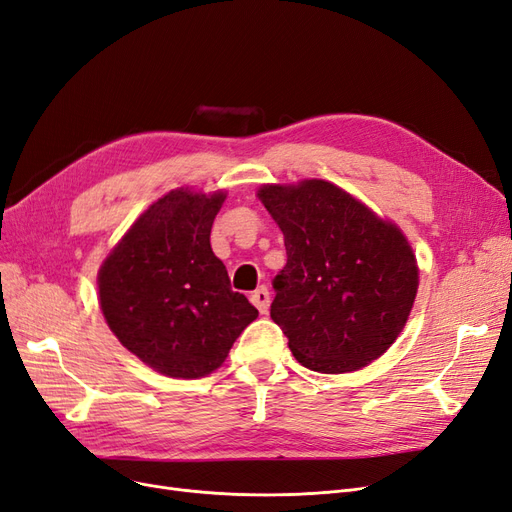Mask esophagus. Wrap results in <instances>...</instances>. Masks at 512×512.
I'll return each mask as SVG.
<instances>
[{
    "label": "esophagus",
    "mask_w": 512,
    "mask_h": 512,
    "mask_svg": "<svg viewBox=\"0 0 512 512\" xmlns=\"http://www.w3.org/2000/svg\"><path fill=\"white\" fill-rule=\"evenodd\" d=\"M252 303H254V307H256L262 315L269 311V305H271V294H269L267 286H260L258 290H254V292H252Z\"/></svg>",
    "instance_id": "esophagus-1"
}]
</instances>
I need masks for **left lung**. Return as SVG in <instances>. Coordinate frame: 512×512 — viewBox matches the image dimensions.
<instances>
[{
	"label": "left lung",
	"instance_id": "1",
	"mask_svg": "<svg viewBox=\"0 0 512 512\" xmlns=\"http://www.w3.org/2000/svg\"><path fill=\"white\" fill-rule=\"evenodd\" d=\"M284 233L288 262L273 279V322L294 358L317 373L360 370L398 339L415 303L407 237L324 180L258 190Z\"/></svg>",
	"mask_w": 512,
	"mask_h": 512
}]
</instances>
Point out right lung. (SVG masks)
I'll list each match as a JSON object with an SVG mask.
<instances>
[{
	"mask_svg": "<svg viewBox=\"0 0 512 512\" xmlns=\"http://www.w3.org/2000/svg\"><path fill=\"white\" fill-rule=\"evenodd\" d=\"M224 192H167L135 220L99 269L105 322L144 364L175 379L222 366L258 309L231 290L211 252V224Z\"/></svg>",
	"mask_w": 512,
	"mask_h": 512,
	"instance_id": "1",
	"label": "right lung"
}]
</instances>
